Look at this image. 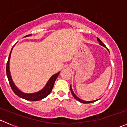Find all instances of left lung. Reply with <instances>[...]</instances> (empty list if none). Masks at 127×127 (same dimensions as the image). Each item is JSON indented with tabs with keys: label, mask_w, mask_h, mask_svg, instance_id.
I'll use <instances>...</instances> for the list:
<instances>
[{
	"label": "left lung",
	"mask_w": 127,
	"mask_h": 127,
	"mask_svg": "<svg viewBox=\"0 0 127 127\" xmlns=\"http://www.w3.org/2000/svg\"><path fill=\"white\" fill-rule=\"evenodd\" d=\"M97 40H98V42H99V44L101 45H102V46H103V47H106V48H107V47H106V45H105L104 44V43H103V42H102V41L100 39H99V38H98L97 37ZM108 50V49H107ZM70 89H71V93H72V95H73V96L74 97V98H75V99H76V100H77L78 101H79V102H80V103H84V104H87V103H93V102H95V101H98V100H96V101H84V100H82V99H80V98H78L77 96L76 95H75V94H74V92H73V90H72V87H71V86H70Z\"/></svg>",
	"instance_id": "1"
}]
</instances>
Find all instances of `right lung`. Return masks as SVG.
<instances>
[{
	"label": "right lung",
	"instance_id": "1",
	"mask_svg": "<svg viewBox=\"0 0 127 127\" xmlns=\"http://www.w3.org/2000/svg\"><path fill=\"white\" fill-rule=\"evenodd\" d=\"M31 34L27 35H26L25 37H26L31 36ZM14 46L12 47V48H11V52H10V55H9L8 60L7 63V67H6V72H7V77H8L9 83H10V87H11V89H12V90L13 91L14 93H15L18 96H19L20 98H23V99H26V100L34 101H39V100H41V99H43V98L47 97V96L51 93L52 89H53L55 82L56 78H57V77L58 76L60 72H59L56 73V74H54L53 75H52V76L50 77V79L49 80H48V81L47 82L45 86L42 88L41 90L39 91V92H35V93H24V92H22L21 91H20L18 88L16 87V85H15V84H14L13 82L12 79H11V74H10V67H9V64L10 63H9V62H10L11 53V52H12V50Z\"/></svg>",
	"mask_w": 127,
	"mask_h": 127
}]
</instances>
